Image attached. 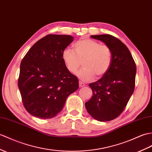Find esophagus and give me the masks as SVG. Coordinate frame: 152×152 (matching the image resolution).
Here are the masks:
<instances>
[{
	"label": "esophagus",
	"instance_id": "obj_1",
	"mask_svg": "<svg viewBox=\"0 0 152 152\" xmlns=\"http://www.w3.org/2000/svg\"><path fill=\"white\" fill-rule=\"evenodd\" d=\"M85 86H86V84H85V83H83V82H81V81H80V82H79V86H80V87H83Z\"/></svg>",
	"mask_w": 152,
	"mask_h": 152
}]
</instances>
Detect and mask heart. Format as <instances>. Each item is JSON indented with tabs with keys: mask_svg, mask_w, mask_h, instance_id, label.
I'll use <instances>...</instances> for the list:
<instances>
[{
	"mask_svg": "<svg viewBox=\"0 0 152 152\" xmlns=\"http://www.w3.org/2000/svg\"><path fill=\"white\" fill-rule=\"evenodd\" d=\"M73 50L65 48L62 52V59L69 72L75 73L83 61L84 67L77 72V76L83 82L98 78L106 74L112 63V50L106 45L86 38L73 45Z\"/></svg>",
	"mask_w": 152,
	"mask_h": 152,
	"instance_id": "heart-1",
	"label": "heart"
}]
</instances>
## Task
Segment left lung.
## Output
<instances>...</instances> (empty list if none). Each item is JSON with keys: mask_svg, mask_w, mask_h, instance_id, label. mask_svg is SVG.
<instances>
[{"mask_svg": "<svg viewBox=\"0 0 152 152\" xmlns=\"http://www.w3.org/2000/svg\"><path fill=\"white\" fill-rule=\"evenodd\" d=\"M112 50V63L105 75L89 86L93 96L86 102L87 112L100 122L112 121L121 115L135 89L136 65L128 47L111 35H95Z\"/></svg>", "mask_w": 152, "mask_h": 152, "instance_id": "obj_1", "label": "left lung"}]
</instances>
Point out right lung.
I'll list each match as a JSON object with an SVG mask.
<instances>
[{"label": "right lung", "mask_w": 152, "mask_h": 152, "mask_svg": "<svg viewBox=\"0 0 152 152\" xmlns=\"http://www.w3.org/2000/svg\"><path fill=\"white\" fill-rule=\"evenodd\" d=\"M73 39L69 35H47L30 48L20 63L18 87L24 107L35 117H54L66 98L78 89V79L66 69L61 56Z\"/></svg>", "instance_id": "right-lung-1"}]
</instances>
